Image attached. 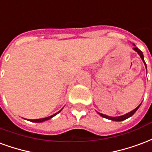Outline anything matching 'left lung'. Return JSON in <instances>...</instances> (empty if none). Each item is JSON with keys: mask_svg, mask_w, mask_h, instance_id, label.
<instances>
[{"mask_svg": "<svg viewBox=\"0 0 152 152\" xmlns=\"http://www.w3.org/2000/svg\"><path fill=\"white\" fill-rule=\"evenodd\" d=\"M135 46V45H134ZM134 50L136 51L137 53H138V55L140 56V57L142 58V61H143V63H144L145 66H146V68H147V65H146V63H145V61H144V56H143V54H142V52L141 50H139L138 48L137 47H134ZM141 104H139L137 107V108H135V109H134L133 111L129 112V113H128L125 114V115H123V116H120V117H109V116H107V115H104V114H102L100 113H98L101 116V117H104V118H107V119H109V120H112V121H124L126 120V119H127V118H129V117H130L132 115H134V113L135 112L138 110V108H139V106H140Z\"/></svg>", "mask_w": 152, "mask_h": 152, "instance_id": "left-lung-1", "label": "left lung"}]
</instances>
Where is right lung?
Listing matches in <instances>:
<instances>
[{
	"mask_svg": "<svg viewBox=\"0 0 152 152\" xmlns=\"http://www.w3.org/2000/svg\"><path fill=\"white\" fill-rule=\"evenodd\" d=\"M61 111V110H60L59 112H57L56 113L53 114V115H52V116H50V117H44V118H41V119H35V120H29V121H32V122H43V121H45L49 120V119H51L52 117H54V116H56V114L59 113Z\"/></svg>",
	"mask_w": 152,
	"mask_h": 152,
	"instance_id": "add662e5",
	"label": "right lung"
}]
</instances>
